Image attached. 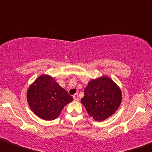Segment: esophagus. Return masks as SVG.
Instances as JSON below:
<instances>
[{
  "mask_svg": "<svg viewBox=\"0 0 152 152\" xmlns=\"http://www.w3.org/2000/svg\"><path fill=\"white\" fill-rule=\"evenodd\" d=\"M73 99H74L75 101H77V102H78L79 101V98H78V94H75L74 95H73Z\"/></svg>",
  "mask_w": 152,
  "mask_h": 152,
  "instance_id": "esophagus-1",
  "label": "esophagus"
}]
</instances>
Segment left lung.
Listing matches in <instances>:
<instances>
[{
  "mask_svg": "<svg viewBox=\"0 0 152 152\" xmlns=\"http://www.w3.org/2000/svg\"><path fill=\"white\" fill-rule=\"evenodd\" d=\"M84 92L81 103L96 121H104L115 113L122 102L121 89L107 76L90 80Z\"/></svg>",
  "mask_w": 152,
  "mask_h": 152,
  "instance_id": "8db88e82",
  "label": "left lung"
}]
</instances>
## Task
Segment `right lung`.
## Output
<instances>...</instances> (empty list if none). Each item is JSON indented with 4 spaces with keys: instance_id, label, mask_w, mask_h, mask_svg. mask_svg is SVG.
<instances>
[{
    "instance_id": "add662e5",
    "label": "right lung",
    "mask_w": 152,
    "mask_h": 152,
    "mask_svg": "<svg viewBox=\"0 0 152 152\" xmlns=\"http://www.w3.org/2000/svg\"><path fill=\"white\" fill-rule=\"evenodd\" d=\"M28 104L40 118L52 121L58 118L62 109L73 98L48 75H42L28 88Z\"/></svg>"
}]
</instances>
